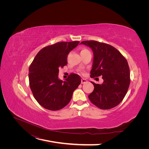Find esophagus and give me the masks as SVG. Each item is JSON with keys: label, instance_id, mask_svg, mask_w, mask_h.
<instances>
[{"label": "esophagus", "instance_id": "obj_1", "mask_svg": "<svg viewBox=\"0 0 149 149\" xmlns=\"http://www.w3.org/2000/svg\"><path fill=\"white\" fill-rule=\"evenodd\" d=\"M81 84H84V83H86L88 82V81L84 79H82L81 80Z\"/></svg>", "mask_w": 149, "mask_h": 149}]
</instances>
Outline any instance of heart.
Masks as SVG:
<instances>
[{"label":"heart","instance_id":"obj_1","mask_svg":"<svg viewBox=\"0 0 149 149\" xmlns=\"http://www.w3.org/2000/svg\"><path fill=\"white\" fill-rule=\"evenodd\" d=\"M89 52V51H88L86 49H83L81 51V53H84V52Z\"/></svg>","mask_w":149,"mask_h":149}]
</instances>
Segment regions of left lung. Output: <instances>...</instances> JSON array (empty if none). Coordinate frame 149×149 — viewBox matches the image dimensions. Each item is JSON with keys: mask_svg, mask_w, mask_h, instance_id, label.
Returning a JSON list of instances; mask_svg holds the SVG:
<instances>
[{"mask_svg": "<svg viewBox=\"0 0 149 149\" xmlns=\"http://www.w3.org/2000/svg\"><path fill=\"white\" fill-rule=\"evenodd\" d=\"M81 44L92 49L93 60L91 77L102 75L104 82H92L94 89L89 95L91 102L101 109H110L118 106L128 91L130 79L127 60L113 46L95 40L83 41Z\"/></svg>", "mask_w": 149, "mask_h": 149, "instance_id": "obj_1", "label": "left lung"}]
</instances>
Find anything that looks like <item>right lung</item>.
<instances>
[{
	"instance_id": "add662e5",
	"label": "right lung",
	"mask_w": 149,
	"mask_h": 149,
	"mask_svg": "<svg viewBox=\"0 0 149 149\" xmlns=\"http://www.w3.org/2000/svg\"><path fill=\"white\" fill-rule=\"evenodd\" d=\"M79 43L63 42L47 46L30 65L29 87L36 101L45 109L58 111L65 107L81 83L80 77L75 74H70L65 81L58 78L59 68L67 65L68 55Z\"/></svg>"
}]
</instances>
